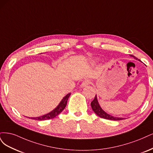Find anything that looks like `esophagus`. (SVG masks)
Listing matches in <instances>:
<instances>
[{
  "label": "esophagus",
  "instance_id": "34e87169",
  "mask_svg": "<svg viewBox=\"0 0 153 153\" xmlns=\"http://www.w3.org/2000/svg\"><path fill=\"white\" fill-rule=\"evenodd\" d=\"M90 83H91V82H90V80L86 79V80H85V81H83V82H82V84H81V86H82V87H85V86H87L88 85H89Z\"/></svg>",
  "mask_w": 153,
  "mask_h": 153
}]
</instances>
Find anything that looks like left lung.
I'll use <instances>...</instances> for the list:
<instances>
[{"mask_svg":"<svg viewBox=\"0 0 153 153\" xmlns=\"http://www.w3.org/2000/svg\"><path fill=\"white\" fill-rule=\"evenodd\" d=\"M131 56L134 57L135 60H138V58H136L135 56L130 55ZM140 61V60H139ZM91 106L93 111L95 112V114L99 116L101 118H103V119H106V120H114V121H118V120H125V118L123 117H114L112 116L111 115L108 114L107 113H106L104 111H103L101 107L100 106L99 103L98 102L97 100V95H95V98L93 99V100L91 102Z\"/></svg>","mask_w":153,"mask_h":153,"instance_id":"1","label":"left lung"}]
</instances>
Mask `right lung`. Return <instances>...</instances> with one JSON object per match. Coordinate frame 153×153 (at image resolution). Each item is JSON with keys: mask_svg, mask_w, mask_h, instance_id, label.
<instances>
[{"mask_svg": "<svg viewBox=\"0 0 153 153\" xmlns=\"http://www.w3.org/2000/svg\"><path fill=\"white\" fill-rule=\"evenodd\" d=\"M71 93H68V94L63 98V99L59 103L58 105L55 108V109H53L51 112L48 113V114L43 115L39 117H30V119L34 120H37V121H43V120H51L53 118L57 116L59 114L62 112V111L65 109V107L67 105L68 98H69ZM30 118V117H29Z\"/></svg>", "mask_w": 153, "mask_h": 153, "instance_id": "add662e5", "label": "right lung"}]
</instances>
